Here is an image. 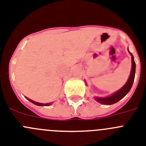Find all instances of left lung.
I'll use <instances>...</instances> for the list:
<instances>
[{"label": "left lung", "instance_id": "left-lung-1", "mask_svg": "<svg viewBox=\"0 0 146 146\" xmlns=\"http://www.w3.org/2000/svg\"><path fill=\"white\" fill-rule=\"evenodd\" d=\"M129 53L130 54L131 57H132V70H131L130 75L129 76V78L127 81L126 82L125 84L122 86L120 89H119L118 91L115 92L113 93L111 95L108 96V97H94V99L96 101H98L100 104L102 105H112L115 103V102H119L120 100L122 98H124L127 93L129 92V90L132 88V84H133L134 79H135V68H136V65H135V60H134V57L132 54L131 53L128 49Z\"/></svg>", "mask_w": 146, "mask_h": 146}]
</instances>
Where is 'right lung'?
Returning <instances> with one entry per match:
<instances>
[{"label":"right lung","instance_id":"right-lung-1","mask_svg":"<svg viewBox=\"0 0 146 146\" xmlns=\"http://www.w3.org/2000/svg\"><path fill=\"white\" fill-rule=\"evenodd\" d=\"M25 98H26V97H25ZM27 98V99L30 102H31L32 103H33V104L36 105V106H51V105H52V102H49V103H40V102H35V101L32 100H31V99H29V98Z\"/></svg>","mask_w":146,"mask_h":146}]
</instances>
